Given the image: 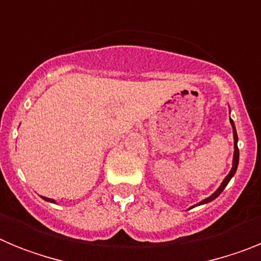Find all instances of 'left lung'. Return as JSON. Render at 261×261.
Returning <instances> with one entry per match:
<instances>
[{
  "label": "left lung",
  "instance_id": "8db88e82",
  "mask_svg": "<svg viewBox=\"0 0 261 261\" xmlns=\"http://www.w3.org/2000/svg\"><path fill=\"white\" fill-rule=\"evenodd\" d=\"M230 123H231V126H232V135H234V158H232V167H231V171L229 172V175L223 179L222 184L220 186V188L216 191V192L213 193L212 196H209L208 199L202 200L201 202H199V204H196L195 206H197V205H202V204H208V202L213 201L216 197H218V196L221 195V192H222L223 190H225V187L229 184L230 179H231L232 176H234V174L237 172V168H238V163H239V149H238V135H237V129H235V125H234V121H232L231 119H230ZM193 208V206H192Z\"/></svg>",
  "mask_w": 261,
  "mask_h": 261
}]
</instances>
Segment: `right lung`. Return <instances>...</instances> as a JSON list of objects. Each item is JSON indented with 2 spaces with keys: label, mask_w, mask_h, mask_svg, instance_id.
<instances>
[{
  "label": "right lung",
  "mask_w": 261,
  "mask_h": 261,
  "mask_svg": "<svg viewBox=\"0 0 261 261\" xmlns=\"http://www.w3.org/2000/svg\"><path fill=\"white\" fill-rule=\"evenodd\" d=\"M41 197H43V199L45 200V201H49V202H55V200H52V199H48V197H44V196H41Z\"/></svg>",
  "instance_id": "right-lung-1"
}]
</instances>
